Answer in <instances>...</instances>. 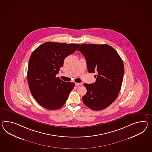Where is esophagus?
I'll use <instances>...</instances> for the list:
<instances>
[{"instance_id":"1","label":"esophagus","mask_w":152,"mask_h":152,"mask_svg":"<svg viewBox=\"0 0 152 152\" xmlns=\"http://www.w3.org/2000/svg\"><path fill=\"white\" fill-rule=\"evenodd\" d=\"M75 85L76 86H82V83H75Z\"/></svg>"}]
</instances>
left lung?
<instances>
[{"label": "left lung", "mask_w": 152, "mask_h": 152, "mask_svg": "<svg viewBox=\"0 0 152 152\" xmlns=\"http://www.w3.org/2000/svg\"><path fill=\"white\" fill-rule=\"evenodd\" d=\"M78 51L85 56L89 73H95L96 82L84 83L87 93L82 100L93 110L105 109L118 96L124 74V63L114 49L107 45H81Z\"/></svg>", "instance_id": "obj_1"}]
</instances>
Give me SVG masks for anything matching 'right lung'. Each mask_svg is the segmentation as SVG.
<instances>
[{"label": "right lung", "mask_w": 152, "mask_h": 152, "mask_svg": "<svg viewBox=\"0 0 152 152\" xmlns=\"http://www.w3.org/2000/svg\"><path fill=\"white\" fill-rule=\"evenodd\" d=\"M79 45L48 42L32 53L27 81L32 96L43 107L56 110L65 103L75 83L63 81L56 76L65 58L76 51Z\"/></svg>", "instance_id": "add662e5"}]
</instances>
